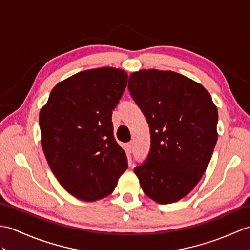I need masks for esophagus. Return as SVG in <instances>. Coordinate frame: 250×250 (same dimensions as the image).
<instances>
[{
  "instance_id": "34e87169",
  "label": "esophagus",
  "mask_w": 250,
  "mask_h": 250,
  "mask_svg": "<svg viewBox=\"0 0 250 250\" xmlns=\"http://www.w3.org/2000/svg\"><path fill=\"white\" fill-rule=\"evenodd\" d=\"M133 149H134V143L130 142L129 144H127V150H129L130 153H132L133 152Z\"/></svg>"
}]
</instances>
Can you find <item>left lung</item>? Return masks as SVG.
<instances>
[{
	"label": "left lung",
	"mask_w": 250,
	"mask_h": 250,
	"mask_svg": "<svg viewBox=\"0 0 250 250\" xmlns=\"http://www.w3.org/2000/svg\"><path fill=\"white\" fill-rule=\"evenodd\" d=\"M129 91L150 127V150L134 168L149 198L177 202L199 182L217 142V108L204 86L172 71L141 70Z\"/></svg>",
	"instance_id": "obj_1"
}]
</instances>
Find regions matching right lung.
<instances>
[{
    "label": "right lung",
    "instance_id": "obj_1",
    "mask_svg": "<svg viewBox=\"0 0 250 250\" xmlns=\"http://www.w3.org/2000/svg\"><path fill=\"white\" fill-rule=\"evenodd\" d=\"M126 84L127 74L120 69L79 72L57 84L40 111L45 159L62 187L81 200L112 194L127 168L112 123Z\"/></svg>",
    "mask_w": 250,
    "mask_h": 250
}]
</instances>
